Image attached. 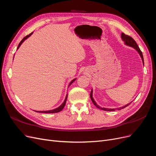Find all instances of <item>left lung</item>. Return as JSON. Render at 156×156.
I'll return each instance as SVG.
<instances>
[{
  "label": "left lung",
  "instance_id": "8db88e82",
  "mask_svg": "<svg viewBox=\"0 0 156 156\" xmlns=\"http://www.w3.org/2000/svg\"><path fill=\"white\" fill-rule=\"evenodd\" d=\"M121 37H122V39L123 40V41L125 42V44H126L127 45H129V46H130V47H132V48H133L134 49H135L136 51H138V53H139V55H140V57L142 58V60H143V64H144V58H143V53H142V51H141L140 49H139L138 45L136 44V41H135L133 38H132V37H131V36H128V35L125 34L124 33H123V32L122 33ZM90 98H91V100H92V102H93V103H94V105H95L96 107H98V108H100V109H101V110L107 111H115V109H114V108H112V109H111V108H102V107H100L99 105H98L97 103H96L95 101H94V100L93 98H92V90L91 93H90ZM129 105V104H127V105L124 106V107H120V108H119V110L122 109V108H125L126 107H127V105Z\"/></svg>",
  "mask_w": 156,
  "mask_h": 156
}]
</instances>
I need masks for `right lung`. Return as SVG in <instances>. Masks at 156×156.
<instances>
[{
    "label": "right lung",
    "mask_w": 156,
    "mask_h": 156,
    "mask_svg": "<svg viewBox=\"0 0 156 156\" xmlns=\"http://www.w3.org/2000/svg\"><path fill=\"white\" fill-rule=\"evenodd\" d=\"M32 34V33H30V34H29V35H27V36H26L24 38H23L21 41H20V43L19 44V45H18V47H17V49H19V48H20V45L22 44V43L23 41H24L27 37H29L31 34ZM76 79H73L72 81L70 82V83H69V86L68 87H69L71 84H72L74 81H75V80ZM67 97H68V94L66 95V99H65V100H64V101L63 102V103L62 105H61L60 107H58V108H55V109H53V110H50V111H36V112H42V113H56V112H60V111H62L63 108H64V106H65V105H66V100H67Z\"/></svg>",
    "instance_id": "right-lung-1"
}]
</instances>
